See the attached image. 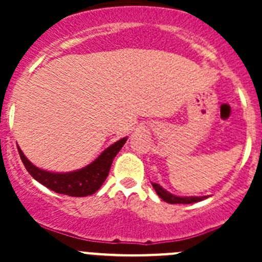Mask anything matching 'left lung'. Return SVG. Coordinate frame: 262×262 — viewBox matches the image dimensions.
<instances>
[{
  "mask_svg": "<svg viewBox=\"0 0 262 262\" xmlns=\"http://www.w3.org/2000/svg\"><path fill=\"white\" fill-rule=\"evenodd\" d=\"M153 189L156 190L158 196L162 200H165L166 203H170V204H191V203L200 202V200L207 199L208 196H178V195H173L171 192H168L167 190L163 189L161 185L155 184L152 182Z\"/></svg>",
  "mask_w": 262,
  "mask_h": 262,
  "instance_id": "obj_1",
  "label": "left lung"
}]
</instances>
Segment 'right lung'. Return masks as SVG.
Here are the masks:
<instances>
[{
	"mask_svg": "<svg viewBox=\"0 0 262 262\" xmlns=\"http://www.w3.org/2000/svg\"><path fill=\"white\" fill-rule=\"evenodd\" d=\"M126 139H128L126 137L119 139L114 144L102 150L101 155L96 160L92 161L90 165L84 166L80 170L71 171V172H50V171L41 170L26 158L20 148L17 147V149L24 166L36 181L58 194L80 198L95 194L101 187L109 175L113 160L121 149V147L125 144Z\"/></svg>",
	"mask_w": 262,
	"mask_h": 262,
	"instance_id": "obj_1",
	"label": "right lung"
}]
</instances>
